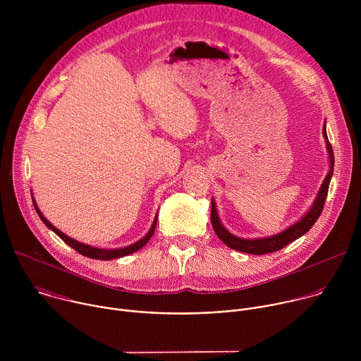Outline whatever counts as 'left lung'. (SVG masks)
<instances>
[{
    "label": "left lung",
    "instance_id": "8db88e82",
    "mask_svg": "<svg viewBox=\"0 0 361 361\" xmlns=\"http://www.w3.org/2000/svg\"><path fill=\"white\" fill-rule=\"evenodd\" d=\"M324 137L327 140V133H326V124L323 128ZM327 149L330 154V171L327 174V177L324 178L322 188L316 197V201L313 204V207L310 209L300 221H297L294 226L288 227L287 230H284L280 234H276L273 237H266V238H255V240H245V238H238L235 235H233L231 233H228L223 224L220 223L219 214H217V209H216V204L214 201H212V224L213 228L216 231V234L219 235V238L228 245L233 250L237 251H243V252H248V254H257V255H263L267 252H274L281 250L283 247H286L287 244L293 243L294 240H297L298 237H301L302 234H305L308 230H310L314 223L317 221V219L320 217L323 209H324V202H326V197L329 192V185H330V180L333 177V171H334V152L331 148L330 141L327 140Z\"/></svg>",
    "mask_w": 361,
    "mask_h": 361
}]
</instances>
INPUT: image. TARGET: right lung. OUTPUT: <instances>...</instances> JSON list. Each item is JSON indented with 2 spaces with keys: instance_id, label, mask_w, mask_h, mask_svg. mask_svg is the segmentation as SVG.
Wrapping results in <instances>:
<instances>
[{
  "instance_id": "right-lung-1",
  "label": "right lung",
  "mask_w": 361,
  "mask_h": 361,
  "mask_svg": "<svg viewBox=\"0 0 361 361\" xmlns=\"http://www.w3.org/2000/svg\"><path fill=\"white\" fill-rule=\"evenodd\" d=\"M32 204H34L37 214L39 216V219L42 220V223H44L48 228L53 230L64 243H67V244H68L70 247H73L75 251H78L80 254H82V255H85V257H90V259H95V260H113V259H118V257H124V255H128V254H131V252L138 251L140 248H142V247L148 243V240H149L151 235L154 234V230H156V224H157V219H156V220H154V223H152L149 231L147 233V235H145L144 238H141L140 241H137V243L128 245V247L116 248V250H104V248L90 247V245H87V244H82V243H78V241L70 238L68 235H66L64 233H61L59 228H56L53 224H51V223L41 214V212L38 210V207H37V204H35L34 200H32Z\"/></svg>"
}]
</instances>
